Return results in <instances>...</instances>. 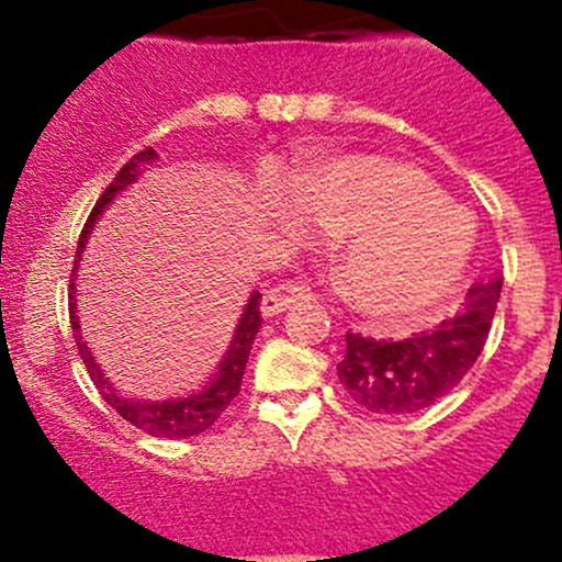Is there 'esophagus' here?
Returning <instances> with one entry per match:
<instances>
[{
	"label": "esophagus",
	"instance_id": "1",
	"mask_svg": "<svg viewBox=\"0 0 562 562\" xmlns=\"http://www.w3.org/2000/svg\"><path fill=\"white\" fill-rule=\"evenodd\" d=\"M302 302H310V293L304 291L302 285L285 282V285L266 291L263 302H260V313H263V317H274L285 313V310L293 307V304H302Z\"/></svg>",
	"mask_w": 562,
	"mask_h": 562
}]
</instances>
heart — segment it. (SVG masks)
<instances>
[{
  "mask_svg": "<svg viewBox=\"0 0 562 562\" xmlns=\"http://www.w3.org/2000/svg\"><path fill=\"white\" fill-rule=\"evenodd\" d=\"M291 206L323 234L342 236L337 269L345 296L383 321L438 302L468 258L462 212L429 176L391 157H328L299 176ZM285 225L293 234L304 231L296 217Z\"/></svg>",
  "mask_w": 562,
  "mask_h": 562,
  "instance_id": "heart-1",
  "label": "heart"
}]
</instances>
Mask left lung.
I'll return each instance as SVG.
<instances>
[{"label": "left lung", "mask_w": 562, "mask_h": 562, "mask_svg": "<svg viewBox=\"0 0 562 562\" xmlns=\"http://www.w3.org/2000/svg\"><path fill=\"white\" fill-rule=\"evenodd\" d=\"M501 288L503 277L479 282L457 315L400 342L348 331L345 356L337 364L339 383L364 411L383 416H405L435 405L479 361Z\"/></svg>", "instance_id": "obj_1"}]
</instances>
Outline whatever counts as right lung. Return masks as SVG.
<instances>
[{
    "label": "right lung",
    "instance_id": "right-lung-1",
    "mask_svg": "<svg viewBox=\"0 0 562 562\" xmlns=\"http://www.w3.org/2000/svg\"><path fill=\"white\" fill-rule=\"evenodd\" d=\"M157 160V151L144 149L116 173V179L105 187V192L100 195V201L94 203L92 214H89L87 225L81 231V239H78V252H76V266H72L70 274V323H72V334H76V345L78 353H81L83 364H87L89 375H92V383L98 386L100 396L133 427H138L140 432L151 435V438H168V440H179V438H192V435H201L223 416L225 407L234 402V396L239 394L241 389V378H245V367L249 359V350H252L255 334L260 328V293L252 291V296L247 299L245 313H241L239 323H236L234 339H231L228 350H225L223 361H220L217 372L209 378V383L201 391H192L187 396H173V400H135V396L124 394L111 383V378H105V372L100 370V364L94 361L92 350L87 348L81 337V321H78V304H76V280H78V263L83 258V249H87L89 236H92L94 223L103 214V209H108V203L119 195V192L127 190L135 179H138L140 168L149 166V162Z\"/></svg>",
    "mask_w": 562,
    "mask_h": 562
}]
</instances>
